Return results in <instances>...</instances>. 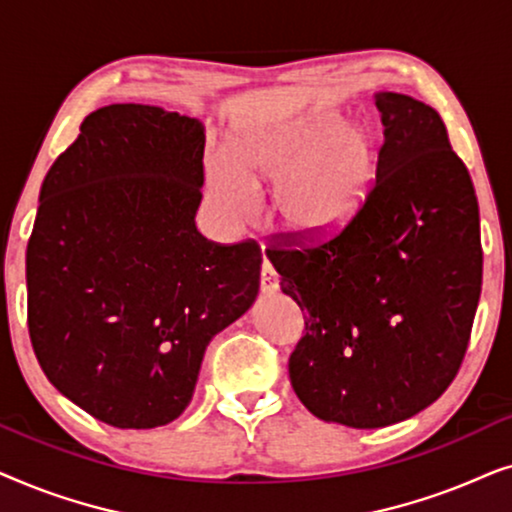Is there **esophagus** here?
<instances>
[{"label": "esophagus", "instance_id": "esophagus-1", "mask_svg": "<svg viewBox=\"0 0 512 512\" xmlns=\"http://www.w3.org/2000/svg\"><path fill=\"white\" fill-rule=\"evenodd\" d=\"M277 272L272 268L270 261H263L261 265V291L263 293H275L277 291Z\"/></svg>", "mask_w": 512, "mask_h": 512}]
</instances>
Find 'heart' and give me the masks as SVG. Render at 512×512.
<instances>
[{"label": "heart", "instance_id": "obj_1", "mask_svg": "<svg viewBox=\"0 0 512 512\" xmlns=\"http://www.w3.org/2000/svg\"><path fill=\"white\" fill-rule=\"evenodd\" d=\"M321 121L293 132H251L235 146L239 167L214 158L212 186L230 219H244L258 202L246 174L275 179L272 212L291 233L324 237L345 226L361 207L373 174V146L363 130Z\"/></svg>", "mask_w": 512, "mask_h": 512}]
</instances>
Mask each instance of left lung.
<instances>
[{"label": "left lung", "instance_id": "8db88e82", "mask_svg": "<svg viewBox=\"0 0 512 512\" xmlns=\"http://www.w3.org/2000/svg\"><path fill=\"white\" fill-rule=\"evenodd\" d=\"M375 104L384 144L352 219L265 249L305 317L293 391L314 417L352 429L396 424L445 394L482 286L478 198L443 118L401 93Z\"/></svg>", "mask_w": 512, "mask_h": 512}]
</instances>
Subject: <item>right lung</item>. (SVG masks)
<instances>
[{
  "label": "right lung",
  "mask_w": 512,
  "mask_h": 512,
  "mask_svg": "<svg viewBox=\"0 0 512 512\" xmlns=\"http://www.w3.org/2000/svg\"><path fill=\"white\" fill-rule=\"evenodd\" d=\"M205 130L149 104L83 118L27 242V328L48 382L116 429L191 403L209 340L254 303L261 247L195 228Z\"/></svg>",
  "instance_id": "right-lung-1"
}]
</instances>
